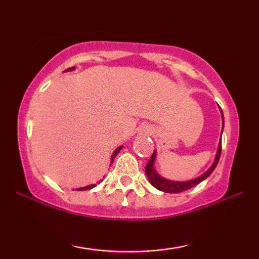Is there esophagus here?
I'll return each mask as SVG.
<instances>
[{
	"instance_id": "esophagus-1",
	"label": "esophagus",
	"mask_w": 259,
	"mask_h": 259,
	"mask_svg": "<svg viewBox=\"0 0 259 259\" xmlns=\"http://www.w3.org/2000/svg\"><path fill=\"white\" fill-rule=\"evenodd\" d=\"M143 132L146 133V134H152L154 132V127L151 126V125H144L143 126Z\"/></svg>"
}]
</instances>
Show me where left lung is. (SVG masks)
<instances>
[{
	"label": "left lung",
	"mask_w": 259,
	"mask_h": 259,
	"mask_svg": "<svg viewBox=\"0 0 259 259\" xmlns=\"http://www.w3.org/2000/svg\"><path fill=\"white\" fill-rule=\"evenodd\" d=\"M221 153H222V143H219L217 155H215L214 162L212 164L211 167L208 168L207 171L204 173V175H201L200 177H198V178L193 179V180H190V182H171V180L161 178V177L159 176L153 168L154 159H155V152H153V154H152L150 161H148L147 165L145 166V172H146V176H147L148 180H150V183L155 187V189L164 191V192H167V193H179V192H183V191L192 189V187H194L196 185H198L199 183L203 182L204 179H206L207 177L210 176L212 172H213L215 166H217L218 161H219V158H221Z\"/></svg>",
	"instance_id": "left-lung-1"
}]
</instances>
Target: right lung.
<instances>
[{
  "mask_svg": "<svg viewBox=\"0 0 259 259\" xmlns=\"http://www.w3.org/2000/svg\"><path fill=\"white\" fill-rule=\"evenodd\" d=\"M70 69H73V68H68L67 70H70ZM122 148V146H120L119 148H116V150L114 151V153H113V155H112V160H111V164L113 162V160H114V158L116 157V154L119 153L120 152V150H121ZM94 186H97L95 185V184H93V185H90V186H86V187H81V189H77V191H83V190H90V189H92V187H94Z\"/></svg>",
  "mask_w": 259,
  "mask_h": 259,
  "instance_id": "obj_1",
  "label": "right lung"
}]
</instances>
